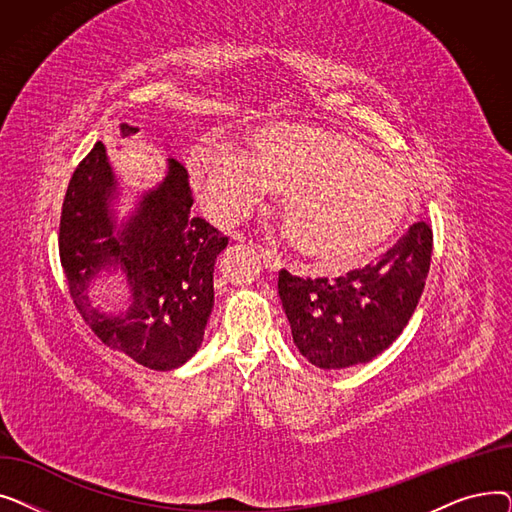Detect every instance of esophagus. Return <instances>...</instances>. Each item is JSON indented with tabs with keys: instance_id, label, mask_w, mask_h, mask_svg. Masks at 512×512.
<instances>
[{
	"instance_id": "obj_1",
	"label": "esophagus",
	"mask_w": 512,
	"mask_h": 512,
	"mask_svg": "<svg viewBox=\"0 0 512 512\" xmlns=\"http://www.w3.org/2000/svg\"><path fill=\"white\" fill-rule=\"evenodd\" d=\"M261 257H263V265H265V270L270 272V274H278L280 270H282V259H280V255H276L274 251H261Z\"/></svg>"
}]
</instances>
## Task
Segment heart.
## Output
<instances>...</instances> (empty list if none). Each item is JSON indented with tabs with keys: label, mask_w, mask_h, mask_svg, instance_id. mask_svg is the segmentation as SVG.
I'll return each mask as SVG.
<instances>
[{
	"label": "heart",
	"mask_w": 512,
	"mask_h": 512,
	"mask_svg": "<svg viewBox=\"0 0 512 512\" xmlns=\"http://www.w3.org/2000/svg\"><path fill=\"white\" fill-rule=\"evenodd\" d=\"M188 170L213 218H240L267 186L282 193L288 247L324 267H346L382 247L405 222L409 186L342 132L272 124L253 132L247 151L207 134Z\"/></svg>",
	"instance_id": "b5f03b06"
}]
</instances>
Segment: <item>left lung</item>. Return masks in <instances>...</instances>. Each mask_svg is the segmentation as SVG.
Returning <instances> with one entry per match:
<instances>
[{
	"label": "left lung",
	"instance_id": "1",
	"mask_svg": "<svg viewBox=\"0 0 512 512\" xmlns=\"http://www.w3.org/2000/svg\"><path fill=\"white\" fill-rule=\"evenodd\" d=\"M432 228L417 222L375 265L344 278L280 272L278 294L299 353L319 369H344L384 353L417 309L432 261Z\"/></svg>",
	"mask_w": 512,
	"mask_h": 512
}]
</instances>
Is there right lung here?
<instances>
[{"mask_svg": "<svg viewBox=\"0 0 512 512\" xmlns=\"http://www.w3.org/2000/svg\"><path fill=\"white\" fill-rule=\"evenodd\" d=\"M139 128L120 124L122 137ZM118 178L105 145L95 143L68 184L60 220V259L76 309L97 338L139 365L170 371L191 359L213 311V265L228 238L193 218L188 172L166 159V176L118 220ZM120 275L122 310L92 305L90 288Z\"/></svg>", "mask_w": 512, "mask_h": 512, "instance_id": "right-lung-1", "label": "right lung"}]
</instances>
